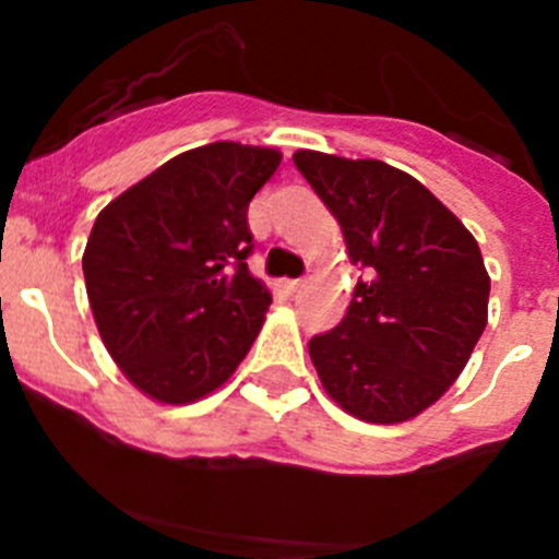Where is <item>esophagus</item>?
<instances>
[{"instance_id": "1", "label": "esophagus", "mask_w": 559, "mask_h": 559, "mask_svg": "<svg viewBox=\"0 0 559 559\" xmlns=\"http://www.w3.org/2000/svg\"><path fill=\"white\" fill-rule=\"evenodd\" d=\"M305 283H308V280H288V283H285V290H288V294H296V290L305 288Z\"/></svg>"}]
</instances>
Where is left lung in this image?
<instances>
[{"mask_svg":"<svg viewBox=\"0 0 559 559\" xmlns=\"http://www.w3.org/2000/svg\"><path fill=\"white\" fill-rule=\"evenodd\" d=\"M294 165L367 269L338 328L310 338V360L347 414L406 423L451 389L487 328L490 274L476 237L386 162L296 151Z\"/></svg>","mask_w":559,"mask_h":559,"instance_id":"8db88e82","label":"left lung"}]
</instances>
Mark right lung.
I'll use <instances>...</instances> for the list:
<instances>
[{
    "mask_svg": "<svg viewBox=\"0 0 559 559\" xmlns=\"http://www.w3.org/2000/svg\"><path fill=\"white\" fill-rule=\"evenodd\" d=\"M280 162L276 147H192L97 215L83 251L88 305L114 364L156 403L224 386L263 328L271 290L246 265V215Z\"/></svg>",
    "mask_w": 559,
    "mask_h": 559,
    "instance_id": "add662e5",
    "label": "right lung"
}]
</instances>
